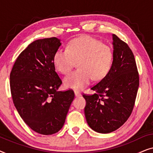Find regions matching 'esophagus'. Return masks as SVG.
Instances as JSON below:
<instances>
[{"label": "esophagus", "instance_id": "1", "mask_svg": "<svg viewBox=\"0 0 153 153\" xmlns=\"http://www.w3.org/2000/svg\"><path fill=\"white\" fill-rule=\"evenodd\" d=\"M74 94H75V96H76V97H79V96L81 95V94L78 91H74Z\"/></svg>", "mask_w": 153, "mask_h": 153}]
</instances>
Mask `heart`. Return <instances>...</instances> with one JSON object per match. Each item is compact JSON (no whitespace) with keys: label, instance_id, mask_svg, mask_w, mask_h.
<instances>
[{"label":"heart","instance_id":"b5f03b06","mask_svg":"<svg viewBox=\"0 0 153 153\" xmlns=\"http://www.w3.org/2000/svg\"><path fill=\"white\" fill-rule=\"evenodd\" d=\"M56 68L62 74H68L76 62L77 69L65 79L67 87L80 91L90 84L92 79L101 80L109 72L113 62L111 47L89 35L75 38L59 49L53 58Z\"/></svg>","mask_w":153,"mask_h":153}]
</instances>
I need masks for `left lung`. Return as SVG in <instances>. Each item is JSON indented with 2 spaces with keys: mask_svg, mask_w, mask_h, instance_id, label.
I'll return each mask as SVG.
<instances>
[{
  "mask_svg": "<svg viewBox=\"0 0 153 153\" xmlns=\"http://www.w3.org/2000/svg\"><path fill=\"white\" fill-rule=\"evenodd\" d=\"M114 60L107 75L91 88L93 95L83 94L84 111L90 127L99 133L112 132L132 112L139 85L133 52L126 42L113 34Z\"/></svg>",
  "mask_w": 153,
  "mask_h": 153,
  "instance_id": "1",
  "label": "left lung"
}]
</instances>
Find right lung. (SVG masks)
I'll use <instances>...</instances> for the list:
<instances>
[{
  "label": "right lung",
  "mask_w": 153,
  "mask_h": 153,
  "mask_svg": "<svg viewBox=\"0 0 153 153\" xmlns=\"http://www.w3.org/2000/svg\"><path fill=\"white\" fill-rule=\"evenodd\" d=\"M60 45L55 37L33 42L10 72V91L19 114L30 129L44 135L62 128L74 98L72 89L57 91L62 82L53 58Z\"/></svg>",
  "instance_id": "right-lung-1"
}]
</instances>
